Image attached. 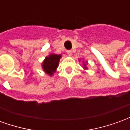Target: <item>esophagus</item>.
I'll use <instances>...</instances> for the list:
<instances>
[{"mask_svg": "<svg viewBox=\"0 0 130 130\" xmlns=\"http://www.w3.org/2000/svg\"><path fill=\"white\" fill-rule=\"evenodd\" d=\"M67 54H68V56H72V51H67Z\"/></svg>", "mask_w": 130, "mask_h": 130, "instance_id": "1", "label": "esophagus"}]
</instances>
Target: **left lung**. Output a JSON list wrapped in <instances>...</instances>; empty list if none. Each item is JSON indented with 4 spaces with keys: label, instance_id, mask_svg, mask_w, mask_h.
Returning a JSON list of instances; mask_svg holds the SVG:
<instances>
[{
    "label": "left lung",
    "instance_id": "1",
    "mask_svg": "<svg viewBox=\"0 0 130 130\" xmlns=\"http://www.w3.org/2000/svg\"><path fill=\"white\" fill-rule=\"evenodd\" d=\"M80 61V60H79ZM83 68H84V69L85 70H88V68L87 66H86V65H87V62H85L84 61H83Z\"/></svg>",
    "mask_w": 130,
    "mask_h": 130
}]
</instances>
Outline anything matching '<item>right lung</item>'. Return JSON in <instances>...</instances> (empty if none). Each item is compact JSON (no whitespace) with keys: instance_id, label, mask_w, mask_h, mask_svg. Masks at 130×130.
I'll return each mask as SVG.
<instances>
[{"instance_id":"1","label":"right lung","mask_w":130,"mask_h":130,"mask_svg":"<svg viewBox=\"0 0 130 130\" xmlns=\"http://www.w3.org/2000/svg\"><path fill=\"white\" fill-rule=\"evenodd\" d=\"M61 57V55L55 54H49L48 56L46 57L42 63V67L44 72L47 74L48 76H52L56 71Z\"/></svg>"}]
</instances>
